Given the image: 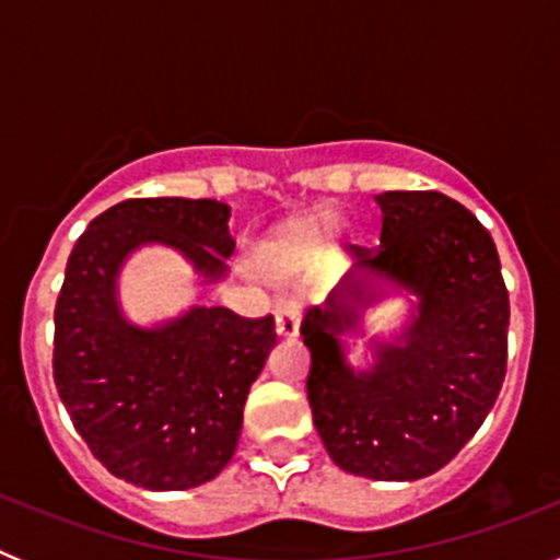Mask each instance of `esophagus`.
<instances>
[{"label":"esophagus","mask_w":560,"mask_h":560,"mask_svg":"<svg viewBox=\"0 0 560 560\" xmlns=\"http://www.w3.org/2000/svg\"><path fill=\"white\" fill-rule=\"evenodd\" d=\"M300 316H303V308H300V303H283L280 308H277V316H275V328L280 336H296L300 334Z\"/></svg>","instance_id":"obj_1"}]
</instances>
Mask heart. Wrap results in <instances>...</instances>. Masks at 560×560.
Instances as JSON below:
<instances>
[{"instance_id": "obj_1", "label": "heart", "mask_w": 560, "mask_h": 560, "mask_svg": "<svg viewBox=\"0 0 560 560\" xmlns=\"http://www.w3.org/2000/svg\"><path fill=\"white\" fill-rule=\"evenodd\" d=\"M316 226L308 224H296L289 226L280 235L269 237L264 246V260L271 266V269H285V266H296L308 260L316 252Z\"/></svg>"}]
</instances>
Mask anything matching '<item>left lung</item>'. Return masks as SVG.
<instances>
[{"instance_id":"8db88e82","label":"left lung","mask_w":560,"mask_h":560,"mask_svg":"<svg viewBox=\"0 0 560 560\" xmlns=\"http://www.w3.org/2000/svg\"><path fill=\"white\" fill-rule=\"evenodd\" d=\"M381 244L359 269L420 296L404 348L355 375L336 341L339 314L305 311L308 404L330 459L355 477L404 482L440 471L477 434L508 370L511 300L497 246L474 212L438 190L381 192ZM355 285V280H353Z\"/></svg>"}]
</instances>
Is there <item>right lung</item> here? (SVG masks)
<instances>
[{"label": "right lung", "instance_id": "obj_1", "mask_svg": "<svg viewBox=\"0 0 560 560\" xmlns=\"http://www.w3.org/2000/svg\"><path fill=\"white\" fill-rule=\"evenodd\" d=\"M230 207L212 199H128L78 237L56 303L52 378L72 427L114 477L187 491L232 459L252 381L275 348V316L192 308L160 330L131 328L114 275L133 246L160 241L221 277L235 249Z\"/></svg>", "mask_w": 560, "mask_h": 560}]
</instances>
